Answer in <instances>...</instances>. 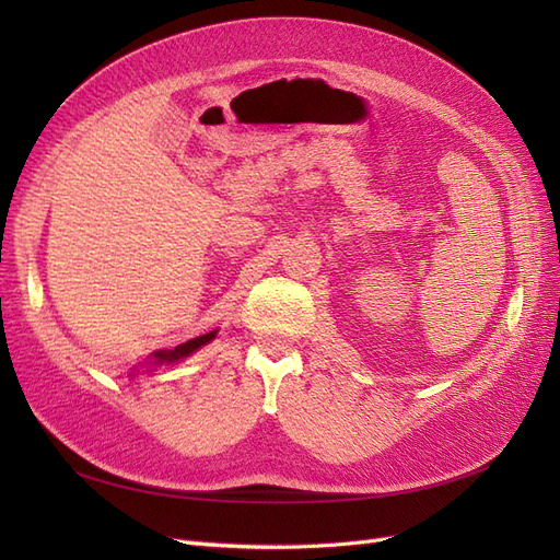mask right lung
Returning a JSON list of instances; mask_svg holds the SVG:
<instances>
[{
  "label": "right lung",
  "mask_w": 560,
  "mask_h": 560,
  "mask_svg": "<svg viewBox=\"0 0 560 560\" xmlns=\"http://www.w3.org/2000/svg\"><path fill=\"white\" fill-rule=\"evenodd\" d=\"M214 334L217 331H210V334H202V336H196V338H189V341L186 343H179L175 350H163V352H156V360L159 362H177V360H184V358H189L191 352H196L200 346H206V343H210L212 338H214Z\"/></svg>",
  "instance_id": "right-lung-1"
}]
</instances>
